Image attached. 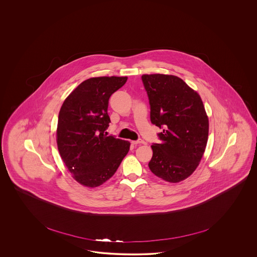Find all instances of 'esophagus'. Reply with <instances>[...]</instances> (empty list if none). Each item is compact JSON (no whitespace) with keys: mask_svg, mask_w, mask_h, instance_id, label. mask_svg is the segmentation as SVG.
Masks as SVG:
<instances>
[{"mask_svg":"<svg viewBox=\"0 0 257 257\" xmlns=\"http://www.w3.org/2000/svg\"><path fill=\"white\" fill-rule=\"evenodd\" d=\"M132 143L135 144V145H140V144H145V141L142 140H138L132 141Z\"/></svg>","mask_w":257,"mask_h":257,"instance_id":"obj_1","label":"esophagus"}]
</instances>
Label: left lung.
I'll return each mask as SVG.
<instances>
[{"label": "left lung", "instance_id": "8db88e82", "mask_svg": "<svg viewBox=\"0 0 257 257\" xmlns=\"http://www.w3.org/2000/svg\"><path fill=\"white\" fill-rule=\"evenodd\" d=\"M141 79L151 121L163 129L157 135L162 142L152 145L149 168L157 177L178 183L193 173L206 147L209 123L202 99L174 75L144 74Z\"/></svg>", "mask_w": 257, "mask_h": 257}]
</instances>
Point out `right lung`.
<instances>
[{
	"label": "right lung",
	"instance_id": "right-lung-1",
	"mask_svg": "<svg viewBox=\"0 0 257 257\" xmlns=\"http://www.w3.org/2000/svg\"><path fill=\"white\" fill-rule=\"evenodd\" d=\"M127 77L89 78L63 102L57 122V147L63 162L81 185L101 186L117 171L130 142L107 136L110 96Z\"/></svg>",
	"mask_w": 257,
	"mask_h": 257
}]
</instances>
